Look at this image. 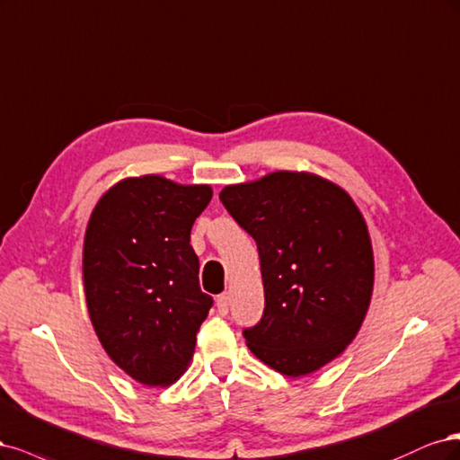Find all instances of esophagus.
<instances>
[{"mask_svg": "<svg viewBox=\"0 0 460 460\" xmlns=\"http://www.w3.org/2000/svg\"><path fill=\"white\" fill-rule=\"evenodd\" d=\"M216 305H217V311L221 315H227L229 311V294H219L216 298Z\"/></svg>", "mask_w": 460, "mask_h": 460, "instance_id": "obj_1", "label": "esophagus"}]
</instances>
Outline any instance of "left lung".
Returning a JSON list of instances; mask_svg holds the SVG:
<instances>
[{
	"label": "left lung",
	"instance_id": "obj_1",
	"mask_svg": "<svg viewBox=\"0 0 460 460\" xmlns=\"http://www.w3.org/2000/svg\"><path fill=\"white\" fill-rule=\"evenodd\" d=\"M258 244L265 309L244 329L260 361L287 376L315 373L358 336L375 285L365 217L348 192L307 172H273L219 192Z\"/></svg>",
	"mask_w": 460,
	"mask_h": 460
}]
</instances>
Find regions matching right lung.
<instances>
[{
    "mask_svg": "<svg viewBox=\"0 0 460 460\" xmlns=\"http://www.w3.org/2000/svg\"><path fill=\"white\" fill-rule=\"evenodd\" d=\"M210 185L126 177L99 199L84 236V290L101 346L145 386H168L192 359L214 304L199 285L190 227Z\"/></svg>",
    "mask_w": 460,
    "mask_h": 460,
    "instance_id": "obj_1",
    "label": "right lung"
}]
</instances>
